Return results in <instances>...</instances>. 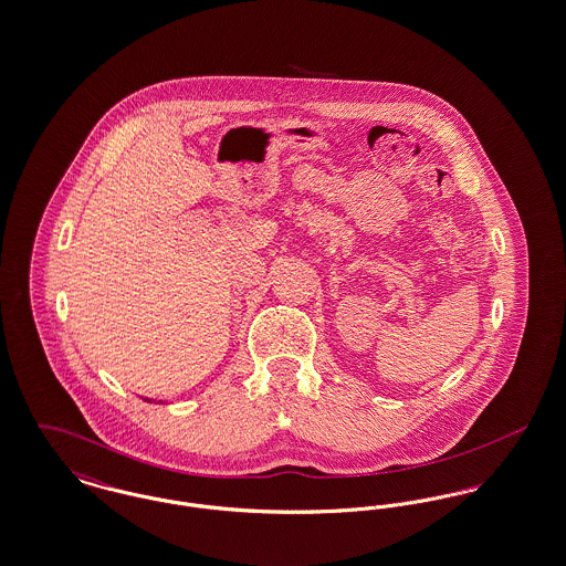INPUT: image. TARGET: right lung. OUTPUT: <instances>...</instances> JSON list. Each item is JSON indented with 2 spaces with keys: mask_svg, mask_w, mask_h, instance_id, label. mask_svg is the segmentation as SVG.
Wrapping results in <instances>:
<instances>
[{
  "mask_svg": "<svg viewBox=\"0 0 566 566\" xmlns=\"http://www.w3.org/2000/svg\"><path fill=\"white\" fill-rule=\"evenodd\" d=\"M144 401H148V403H153V401H150V399H144ZM159 403H163V401H159Z\"/></svg>",
  "mask_w": 566,
  "mask_h": 566,
  "instance_id": "1",
  "label": "right lung"
}]
</instances>
